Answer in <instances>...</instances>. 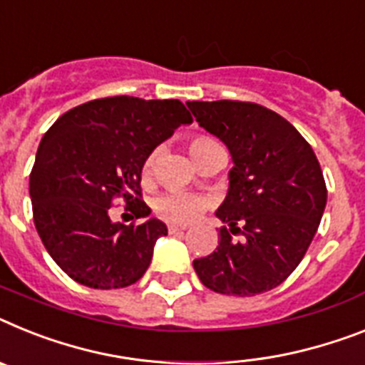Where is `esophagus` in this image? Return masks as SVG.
Returning a JSON list of instances; mask_svg holds the SVG:
<instances>
[{
    "instance_id": "34e87169",
    "label": "esophagus",
    "mask_w": 365,
    "mask_h": 365,
    "mask_svg": "<svg viewBox=\"0 0 365 365\" xmlns=\"http://www.w3.org/2000/svg\"><path fill=\"white\" fill-rule=\"evenodd\" d=\"M183 230H185V226H178V225H168V232H170V234H182Z\"/></svg>"
}]
</instances>
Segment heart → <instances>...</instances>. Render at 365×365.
Instances as JSON below:
<instances>
[{"instance_id":"obj_1","label":"heart","mask_w":365,"mask_h":365,"mask_svg":"<svg viewBox=\"0 0 365 365\" xmlns=\"http://www.w3.org/2000/svg\"><path fill=\"white\" fill-rule=\"evenodd\" d=\"M210 145H215V140L210 137H195L189 143V152L191 155H197L202 148ZM152 165H154V154L146 159L145 173H148ZM206 206L207 198L204 195L189 191H167L154 200V211L158 213V217L167 222H174V225H185L195 219L200 211H204Z\"/></svg>"}]
</instances>
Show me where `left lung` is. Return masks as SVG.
<instances>
[{
    "mask_svg": "<svg viewBox=\"0 0 365 365\" xmlns=\"http://www.w3.org/2000/svg\"><path fill=\"white\" fill-rule=\"evenodd\" d=\"M198 125L222 140L234 167L215 215L219 247L192 262L206 287L252 297L280 286L304 258L327 206L319 161L278 113L250 102H187ZM232 233H241L240 242Z\"/></svg>",
    "mask_w": 365,
    "mask_h": 365,
    "instance_id": "obj_1",
    "label": "left lung"
}]
</instances>
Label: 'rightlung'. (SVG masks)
<instances>
[{
  "label": "right lung",
  "mask_w": 365,
  "mask_h": 365,
  "mask_svg": "<svg viewBox=\"0 0 365 365\" xmlns=\"http://www.w3.org/2000/svg\"><path fill=\"white\" fill-rule=\"evenodd\" d=\"M191 122L180 100L113 96L73 107L46 131L29 176L33 219L70 278L118 289L145 274L167 226L140 200L143 167L155 146ZM115 197L143 222L113 223Z\"/></svg>",
  "instance_id": "right-lung-1"
}]
</instances>
